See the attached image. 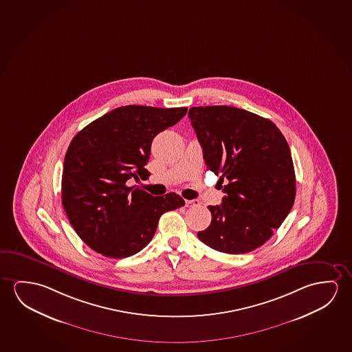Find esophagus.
Instances as JSON below:
<instances>
[{
	"label": "esophagus",
	"instance_id": "1",
	"mask_svg": "<svg viewBox=\"0 0 352 352\" xmlns=\"http://www.w3.org/2000/svg\"><path fill=\"white\" fill-rule=\"evenodd\" d=\"M200 205V201L199 200H186L185 201V206L186 207H196V206Z\"/></svg>",
	"mask_w": 352,
	"mask_h": 352
}]
</instances>
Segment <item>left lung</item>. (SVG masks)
<instances>
[{
  "mask_svg": "<svg viewBox=\"0 0 352 352\" xmlns=\"http://www.w3.org/2000/svg\"><path fill=\"white\" fill-rule=\"evenodd\" d=\"M189 118L207 169L228 179L222 205L208 206L211 224L197 236L224 254L254 251L280 227L295 201L287 140L270 119L236 107H191Z\"/></svg>",
  "mask_w": 352,
  "mask_h": 352,
  "instance_id": "1",
  "label": "left lung"
}]
</instances>
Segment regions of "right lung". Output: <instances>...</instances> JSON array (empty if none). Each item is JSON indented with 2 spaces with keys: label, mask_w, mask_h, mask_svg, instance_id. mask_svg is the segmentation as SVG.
<instances>
[{
  "label": "right lung",
  "mask_w": 352,
  "mask_h": 352,
  "mask_svg": "<svg viewBox=\"0 0 352 352\" xmlns=\"http://www.w3.org/2000/svg\"><path fill=\"white\" fill-rule=\"evenodd\" d=\"M186 107L130 104L91 122L69 144L62 177V205L79 238L111 258L138 254L151 241L160 217L185 205L169 192L152 196L128 186L146 180L153 138L177 124Z\"/></svg>",
  "instance_id": "obj_1"
}]
</instances>
